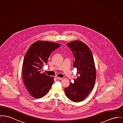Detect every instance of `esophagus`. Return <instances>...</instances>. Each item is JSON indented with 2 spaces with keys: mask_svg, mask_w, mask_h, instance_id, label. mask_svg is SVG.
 Masks as SVG:
<instances>
[{
  "mask_svg": "<svg viewBox=\"0 0 123 123\" xmlns=\"http://www.w3.org/2000/svg\"><path fill=\"white\" fill-rule=\"evenodd\" d=\"M56 79H57V80H62V79H63V78H60V77H56Z\"/></svg>",
  "mask_w": 123,
  "mask_h": 123,
  "instance_id": "34e87169",
  "label": "esophagus"
}]
</instances>
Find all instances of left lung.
<instances>
[{"instance_id": "1", "label": "left lung", "mask_w": 123, "mask_h": 123, "mask_svg": "<svg viewBox=\"0 0 123 123\" xmlns=\"http://www.w3.org/2000/svg\"><path fill=\"white\" fill-rule=\"evenodd\" d=\"M71 49L74 57V67L77 69L78 76L65 88L68 98L74 102L84 100L92 90L96 79V70L93 56L89 47L80 41L66 44Z\"/></svg>"}]
</instances>
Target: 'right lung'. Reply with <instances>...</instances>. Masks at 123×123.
<instances>
[{
    "label": "right lung",
    "instance_id": "right-lung-1",
    "mask_svg": "<svg viewBox=\"0 0 123 123\" xmlns=\"http://www.w3.org/2000/svg\"><path fill=\"white\" fill-rule=\"evenodd\" d=\"M61 44L38 41L33 43L24 58L22 77L24 84L30 95L40 98L49 92L54 82L53 77L41 73L44 64H47L51 53Z\"/></svg>",
    "mask_w": 123,
    "mask_h": 123
}]
</instances>
